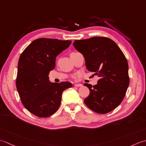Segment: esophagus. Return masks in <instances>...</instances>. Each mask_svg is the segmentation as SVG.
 I'll list each match as a JSON object with an SVG mask.
<instances>
[{"label":"esophagus","mask_w":146,"mask_h":146,"mask_svg":"<svg viewBox=\"0 0 146 146\" xmlns=\"http://www.w3.org/2000/svg\"><path fill=\"white\" fill-rule=\"evenodd\" d=\"M74 86H75V87L79 88V87H82V85L81 84H74Z\"/></svg>","instance_id":"1"}]
</instances>
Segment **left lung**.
<instances>
[{"label": "left lung", "instance_id": "1", "mask_svg": "<svg viewBox=\"0 0 146 146\" xmlns=\"http://www.w3.org/2000/svg\"><path fill=\"white\" fill-rule=\"evenodd\" d=\"M73 45L84 56L87 69L100 77L96 85L84 84L90 91L84 103L98 113L113 110L123 101L130 82L129 65L123 52L106 37L75 40Z\"/></svg>", "mask_w": 146, "mask_h": 146}]
</instances>
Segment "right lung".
<instances>
[{
    "label": "right lung",
    "mask_w": 146,
    "mask_h": 146,
    "mask_svg": "<svg viewBox=\"0 0 146 146\" xmlns=\"http://www.w3.org/2000/svg\"><path fill=\"white\" fill-rule=\"evenodd\" d=\"M70 40L38 38L21 55L16 88L24 106L38 117L54 114L60 105L62 93L72 84L69 82H50L48 74L55 67L56 57L67 49Z\"/></svg>",
    "instance_id": "right-lung-1"
}]
</instances>
